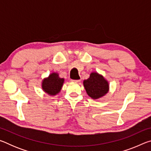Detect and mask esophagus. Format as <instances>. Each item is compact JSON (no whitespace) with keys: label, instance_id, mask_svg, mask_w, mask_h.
<instances>
[{"label":"esophagus","instance_id":"obj_1","mask_svg":"<svg viewBox=\"0 0 151 151\" xmlns=\"http://www.w3.org/2000/svg\"><path fill=\"white\" fill-rule=\"evenodd\" d=\"M71 81H72L73 83H80V82H81V80H71Z\"/></svg>","mask_w":151,"mask_h":151}]
</instances>
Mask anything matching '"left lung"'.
Listing matches in <instances>:
<instances>
[{
  "label": "left lung",
  "instance_id": "8db88e82",
  "mask_svg": "<svg viewBox=\"0 0 151 151\" xmlns=\"http://www.w3.org/2000/svg\"><path fill=\"white\" fill-rule=\"evenodd\" d=\"M83 85L86 93L93 100L102 98L109 91V81L97 72H92L90 77L84 80Z\"/></svg>",
  "mask_w": 151,
  "mask_h": 151
}]
</instances>
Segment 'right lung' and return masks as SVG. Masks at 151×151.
<instances>
[{
	"label": "right lung",
	"mask_w": 151,
	"mask_h": 151,
	"mask_svg": "<svg viewBox=\"0 0 151 151\" xmlns=\"http://www.w3.org/2000/svg\"><path fill=\"white\" fill-rule=\"evenodd\" d=\"M64 83L65 78H60L58 73L53 72L42 79L41 87L45 93L53 96L60 93Z\"/></svg>",
	"instance_id": "1"
}]
</instances>
